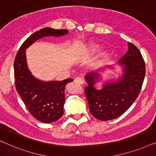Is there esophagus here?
<instances>
[{
  "label": "esophagus",
  "instance_id": "obj_1",
  "mask_svg": "<svg viewBox=\"0 0 156 156\" xmlns=\"http://www.w3.org/2000/svg\"><path fill=\"white\" fill-rule=\"evenodd\" d=\"M74 82H75L76 83H77V84H78V85H82L83 83V80L80 77H77V78H75V80H74Z\"/></svg>",
  "mask_w": 156,
  "mask_h": 156
}]
</instances>
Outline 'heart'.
<instances>
[{
  "label": "heart",
  "mask_w": 156,
  "mask_h": 156,
  "mask_svg": "<svg viewBox=\"0 0 156 156\" xmlns=\"http://www.w3.org/2000/svg\"><path fill=\"white\" fill-rule=\"evenodd\" d=\"M101 46L98 44H90L89 46V49L90 51H98V50H100Z\"/></svg>",
  "instance_id": "1"
}]
</instances>
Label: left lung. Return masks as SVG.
Instances as JSON below:
<instances>
[{
    "label": "left lung",
    "instance_id": "obj_1",
    "mask_svg": "<svg viewBox=\"0 0 156 156\" xmlns=\"http://www.w3.org/2000/svg\"><path fill=\"white\" fill-rule=\"evenodd\" d=\"M122 73L117 79L104 81L101 88L96 84L102 80L98 69L85 76V93L90 112L96 119L108 121L124 114L136 99L146 74L143 57L138 48L128 42V51L117 63ZM109 69L111 67L107 66Z\"/></svg>",
    "mask_w": 156,
    "mask_h": 156
}]
</instances>
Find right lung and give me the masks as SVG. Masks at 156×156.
<instances>
[{
	"mask_svg": "<svg viewBox=\"0 0 156 156\" xmlns=\"http://www.w3.org/2000/svg\"><path fill=\"white\" fill-rule=\"evenodd\" d=\"M68 33L66 30L51 27L39 30L24 41L15 57L14 76L16 90L30 112L41 122H54L62 117L66 85L73 80L67 78L61 81H43L35 78L28 69L26 49L43 37H61Z\"/></svg>",
	"mask_w": 156,
	"mask_h": 156,
	"instance_id": "1",
	"label": "right lung"
}]
</instances>
